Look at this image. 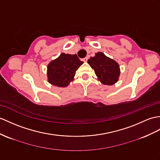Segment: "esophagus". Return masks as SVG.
<instances>
[{"instance_id":"obj_1","label":"esophagus","mask_w":160,"mask_h":160,"mask_svg":"<svg viewBox=\"0 0 160 160\" xmlns=\"http://www.w3.org/2000/svg\"><path fill=\"white\" fill-rule=\"evenodd\" d=\"M88 58H83V61L84 62H88Z\"/></svg>"}]
</instances>
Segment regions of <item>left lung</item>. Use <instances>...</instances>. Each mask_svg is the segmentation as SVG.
Here are the masks:
<instances>
[{
	"label": "left lung",
	"instance_id": "8db88e82",
	"mask_svg": "<svg viewBox=\"0 0 160 160\" xmlns=\"http://www.w3.org/2000/svg\"><path fill=\"white\" fill-rule=\"evenodd\" d=\"M88 62L94 70L98 81L102 84L112 85L118 81L120 75L119 64L102 52L96 53L95 56L91 57Z\"/></svg>",
	"mask_w": 160,
	"mask_h": 160
}]
</instances>
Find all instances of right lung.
<instances>
[{
    "label": "right lung",
    "instance_id": "right-lung-1",
    "mask_svg": "<svg viewBox=\"0 0 160 160\" xmlns=\"http://www.w3.org/2000/svg\"><path fill=\"white\" fill-rule=\"evenodd\" d=\"M77 54L62 53L56 59L48 65L47 76L49 83L57 87L64 88L74 80L76 71L83 64Z\"/></svg>",
    "mask_w": 160,
    "mask_h": 160
}]
</instances>
